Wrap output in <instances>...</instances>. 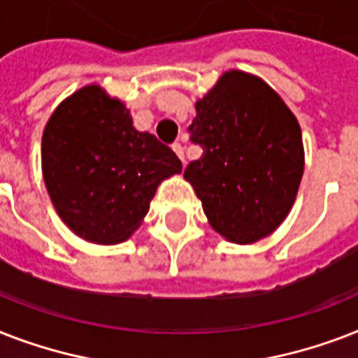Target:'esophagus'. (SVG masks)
Masks as SVG:
<instances>
[{
	"instance_id": "1",
	"label": "esophagus",
	"mask_w": 358,
	"mask_h": 358,
	"mask_svg": "<svg viewBox=\"0 0 358 358\" xmlns=\"http://www.w3.org/2000/svg\"><path fill=\"white\" fill-rule=\"evenodd\" d=\"M173 150L176 152V156H178L180 159H182V162L185 163V157H184V146H182V143H174V145H173Z\"/></svg>"
}]
</instances>
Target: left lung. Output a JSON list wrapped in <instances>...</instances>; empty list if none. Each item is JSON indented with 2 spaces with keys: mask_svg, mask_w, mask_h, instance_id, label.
<instances>
[{
  "mask_svg": "<svg viewBox=\"0 0 358 358\" xmlns=\"http://www.w3.org/2000/svg\"><path fill=\"white\" fill-rule=\"evenodd\" d=\"M189 141L202 156L184 171L208 221L234 243H255L282 223L305 167L294 113L256 76L230 70L196 102Z\"/></svg>",
  "mask_w": 358,
  "mask_h": 358,
  "instance_id": "8db88e82",
  "label": "left lung"
}]
</instances>
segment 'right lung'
I'll return each mask as SVG.
<instances>
[{"mask_svg": "<svg viewBox=\"0 0 358 358\" xmlns=\"http://www.w3.org/2000/svg\"><path fill=\"white\" fill-rule=\"evenodd\" d=\"M182 162L134 128L124 103L96 85L66 98L42 135V174L53 206L81 238L115 245L134 234L163 178Z\"/></svg>", "mask_w": 358, "mask_h": 358, "instance_id": "add662e5", "label": "right lung"}]
</instances>
